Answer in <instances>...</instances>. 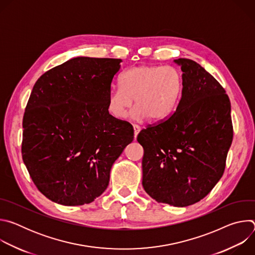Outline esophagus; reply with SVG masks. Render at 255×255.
Returning a JSON list of instances; mask_svg holds the SVG:
<instances>
[{
  "label": "esophagus",
  "instance_id": "obj_1",
  "mask_svg": "<svg viewBox=\"0 0 255 255\" xmlns=\"http://www.w3.org/2000/svg\"><path fill=\"white\" fill-rule=\"evenodd\" d=\"M133 130H134V137H135V139H136L138 133L140 132V126H138V125H133Z\"/></svg>",
  "mask_w": 255,
  "mask_h": 255
}]
</instances>
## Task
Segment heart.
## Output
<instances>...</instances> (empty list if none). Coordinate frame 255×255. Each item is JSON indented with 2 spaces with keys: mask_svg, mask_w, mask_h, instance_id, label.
<instances>
[{
  "mask_svg": "<svg viewBox=\"0 0 255 255\" xmlns=\"http://www.w3.org/2000/svg\"><path fill=\"white\" fill-rule=\"evenodd\" d=\"M119 86L107 96V109L115 119L123 120L131 111L134 120L150 118L160 121L168 117L179 102L183 92L180 71L170 65H140L126 70Z\"/></svg>",
  "mask_w": 255,
  "mask_h": 255,
  "instance_id": "obj_1",
  "label": "heart"
}]
</instances>
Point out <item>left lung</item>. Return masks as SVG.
Returning <instances> with one entry per match:
<instances>
[{"instance_id":"8db88e82","label":"left lung","mask_w":255,"mask_h":255,"mask_svg":"<svg viewBox=\"0 0 255 255\" xmlns=\"http://www.w3.org/2000/svg\"><path fill=\"white\" fill-rule=\"evenodd\" d=\"M183 71L175 111L143 129L142 186L158 203L187 207L204 199L224 173L233 139L231 105L224 88L199 63L174 60Z\"/></svg>"}]
</instances>
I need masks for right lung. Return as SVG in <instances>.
I'll list each match as a JSON object with an SVG mask.
<instances>
[{
	"mask_svg": "<svg viewBox=\"0 0 255 255\" xmlns=\"http://www.w3.org/2000/svg\"><path fill=\"white\" fill-rule=\"evenodd\" d=\"M121 59L76 57L35 83L23 117L22 158L34 185L64 206L90 204L133 141L132 125L109 114Z\"/></svg>",
	"mask_w": 255,
	"mask_h": 255,
	"instance_id": "obj_1",
	"label": "right lung"
}]
</instances>
